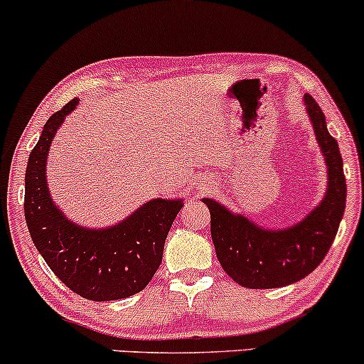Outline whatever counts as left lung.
<instances>
[{
    "label": "left lung",
    "instance_id": "8db88e82",
    "mask_svg": "<svg viewBox=\"0 0 364 364\" xmlns=\"http://www.w3.org/2000/svg\"><path fill=\"white\" fill-rule=\"evenodd\" d=\"M304 106L325 158L328 182L323 199L301 222L273 230L203 198L210 208L216 258L242 287L275 289L308 277L323 261L341 225L347 196L341 151L328 134L323 112L309 94H304Z\"/></svg>",
    "mask_w": 364,
    "mask_h": 364
}]
</instances>
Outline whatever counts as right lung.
I'll return each instance as SVG.
<instances>
[{"instance_id":"1","label":"right lung","mask_w":364,"mask_h":364,"mask_svg":"<svg viewBox=\"0 0 364 364\" xmlns=\"http://www.w3.org/2000/svg\"><path fill=\"white\" fill-rule=\"evenodd\" d=\"M79 100H72L44 124L26 171V222L48 267L73 292L91 301H117L141 292L161 264L163 247L182 199H151L122 222L89 228L56 206L46 181L48 151Z\"/></svg>"}]
</instances>
